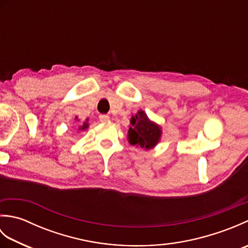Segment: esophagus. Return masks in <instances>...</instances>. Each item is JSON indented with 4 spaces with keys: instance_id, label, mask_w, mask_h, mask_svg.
<instances>
[{
    "instance_id": "1",
    "label": "esophagus",
    "mask_w": 248,
    "mask_h": 248,
    "mask_svg": "<svg viewBox=\"0 0 248 248\" xmlns=\"http://www.w3.org/2000/svg\"><path fill=\"white\" fill-rule=\"evenodd\" d=\"M99 119L101 123H108V121H109V117L108 115H100Z\"/></svg>"
}]
</instances>
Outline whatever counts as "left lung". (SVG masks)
Instances as JSON below:
<instances>
[{"instance_id": "obj_1", "label": "left lung", "mask_w": 248, "mask_h": 248, "mask_svg": "<svg viewBox=\"0 0 248 248\" xmlns=\"http://www.w3.org/2000/svg\"><path fill=\"white\" fill-rule=\"evenodd\" d=\"M130 124L128 130L130 145L150 150L159 144L162 136L161 125L150 120L143 109H140L131 117Z\"/></svg>"}]
</instances>
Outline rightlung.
<instances>
[{
  "mask_svg": "<svg viewBox=\"0 0 248 248\" xmlns=\"http://www.w3.org/2000/svg\"><path fill=\"white\" fill-rule=\"evenodd\" d=\"M77 121H80V119H78V116H77V117L75 118ZM89 127V124H88V119H86L85 121H84V123H83V124H81L80 125V127H78V131H85L87 128Z\"/></svg>",
  "mask_w": 248,
  "mask_h": 248,
  "instance_id": "1",
  "label": "right lung"
}]
</instances>
